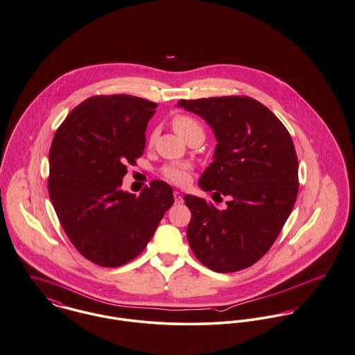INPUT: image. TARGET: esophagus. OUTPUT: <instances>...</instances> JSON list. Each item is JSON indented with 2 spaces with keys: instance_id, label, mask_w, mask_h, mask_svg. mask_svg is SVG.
I'll return each instance as SVG.
<instances>
[{
  "instance_id": "1",
  "label": "esophagus",
  "mask_w": 355,
  "mask_h": 355,
  "mask_svg": "<svg viewBox=\"0 0 355 355\" xmlns=\"http://www.w3.org/2000/svg\"><path fill=\"white\" fill-rule=\"evenodd\" d=\"M173 195H174V200H175V204H180V202H182V195H181L180 192H177V191H175V192H174Z\"/></svg>"
}]
</instances>
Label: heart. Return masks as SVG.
Segmentation results:
<instances>
[{
    "instance_id": "obj_1",
    "label": "heart",
    "mask_w": 355,
    "mask_h": 355,
    "mask_svg": "<svg viewBox=\"0 0 355 355\" xmlns=\"http://www.w3.org/2000/svg\"><path fill=\"white\" fill-rule=\"evenodd\" d=\"M173 128L180 136L185 137L192 129L201 126L198 125L196 119L189 116H177L173 119ZM162 174L167 181L173 184L187 185L191 181L192 167L188 163H170L162 167Z\"/></svg>"
}]
</instances>
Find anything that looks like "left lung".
I'll return each instance as SVG.
<instances>
[{
	"label": "left lung",
	"instance_id": "1",
	"mask_svg": "<svg viewBox=\"0 0 355 355\" xmlns=\"http://www.w3.org/2000/svg\"><path fill=\"white\" fill-rule=\"evenodd\" d=\"M212 128L214 162L198 187L230 197L226 209L185 195L192 212L187 236L195 256L216 272L253 266L272 246L298 195V159L288 130L249 96H218L177 105Z\"/></svg>",
	"mask_w": 355,
	"mask_h": 355
}]
</instances>
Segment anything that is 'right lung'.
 I'll list each match as a JSON object with an SVG mask.
<instances>
[{
    "label": "right lung",
    "instance_id": "1",
    "mask_svg": "<svg viewBox=\"0 0 355 355\" xmlns=\"http://www.w3.org/2000/svg\"><path fill=\"white\" fill-rule=\"evenodd\" d=\"M157 107L132 95L92 96L54 135L50 200L73 246L98 266L119 267L139 256L174 202L171 187L159 180L139 196L121 189L126 164L144 153Z\"/></svg>",
    "mask_w": 355,
    "mask_h": 355
}]
</instances>
